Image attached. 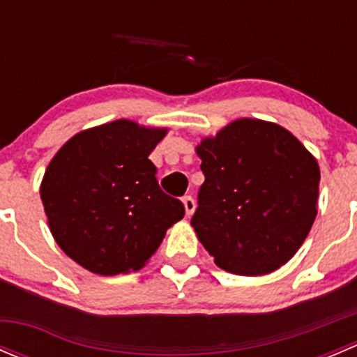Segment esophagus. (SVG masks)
Listing matches in <instances>:
<instances>
[{
  "label": "esophagus",
  "mask_w": 357,
  "mask_h": 357,
  "mask_svg": "<svg viewBox=\"0 0 357 357\" xmlns=\"http://www.w3.org/2000/svg\"><path fill=\"white\" fill-rule=\"evenodd\" d=\"M183 205H185V212H186V215H192L193 212H195V200L192 199V197H185V199H183Z\"/></svg>",
  "instance_id": "1"
}]
</instances>
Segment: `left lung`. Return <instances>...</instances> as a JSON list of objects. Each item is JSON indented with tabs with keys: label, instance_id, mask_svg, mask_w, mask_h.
<instances>
[{
	"label": "left lung",
	"instance_id": "left-lung-1",
	"mask_svg": "<svg viewBox=\"0 0 357 357\" xmlns=\"http://www.w3.org/2000/svg\"><path fill=\"white\" fill-rule=\"evenodd\" d=\"M205 176L192 226L225 271L261 276L290 261L318 214L319 165L289 129L236 119L197 145Z\"/></svg>",
	"mask_w": 357,
	"mask_h": 357
}]
</instances>
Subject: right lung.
I'll return each instance as SVG.
<instances>
[{
	"label": "right lung",
	"instance_id": "add662e5",
	"mask_svg": "<svg viewBox=\"0 0 357 357\" xmlns=\"http://www.w3.org/2000/svg\"><path fill=\"white\" fill-rule=\"evenodd\" d=\"M165 135L167 128L119 119L72 136L46 167L39 193L50 231L88 271H138L185 215L149 158Z\"/></svg>",
	"mask_w": 357,
	"mask_h": 357
}]
</instances>
